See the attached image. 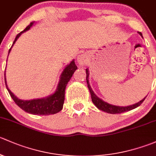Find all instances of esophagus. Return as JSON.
Returning a JSON list of instances; mask_svg holds the SVG:
<instances>
[{"label":"esophagus","instance_id":"obj_1","mask_svg":"<svg viewBox=\"0 0 156 156\" xmlns=\"http://www.w3.org/2000/svg\"><path fill=\"white\" fill-rule=\"evenodd\" d=\"M88 57L86 54H81L78 55L77 57V62L80 66H83L87 63Z\"/></svg>","mask_w":156,"mask_h":156}]
</instances>
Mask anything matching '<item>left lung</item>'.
Listing matches in <instances>:
<instances>
[{
    "instance_id": "left-lung-1",
    "label": "left lung",
    "mask_w": 156,
    "mask_h": 156,
    "mask_svg": "<svg viewBox=\"0 0 156 156\" xmlns=\"http://www.w3.org/2000/svg\"><path fill=\"white\" fill-rule=\"evenodd\" d=\"M139 34H140V36L142 37V34L140 32H139ZM86 82H87V85H88V88H89L90 94H91V101L92 102L94 103V105L99 109V110H102V111L106 112L107 113H111V114H117V113H124V112H127L129 111V110H133V109L136 108V107H139L141 104H142L143 101L145 100V98L147 97L144 98L143 100H141L140 101L136 103V104H132V105L130 106H127V107H120V106H115V105H112V104H108V103L104 101L101 100V98H99L97 95L94 93L93 90L91 89V86L89 85V70L86 69Z\"/></svg>"
}]
</instances>
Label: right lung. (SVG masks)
<instances>
[{"label":"right lung","instance_id":"add662e5","mask_svg":"<svg viewBox=\"0 0 156 156\" xmlns=\"http://www.w3.org/2000/svg\"><path fill=\"white\" fill-rule=\"evenodd\" d=\"M33 24L34 22H30V25L28 26H27L25 30L21 31L20 33L16 35V37L15 38V41H13L12 46L9 49V53L10 52L12 46L16 43V41L18 40L20 35L22 33L26 31V30H29L30 27L33 25ZM76 69H77V67L75 65L74 60H73L64 69L63 72H62L60 76L58 85L57 89H56L55 93L51 94V95L48 96V97L43 98L33 99V100L28 101H24L19 99L15 94H13V93L11 92L10 90L8 89L7 85H6L5 73H4V80H5L6 89H7L8 91H9L11 98H12V100L15 101L16 104L21 109H22L24 111L27 112V113L34 114V115H51V114H55L58 113L59 111H61L62 110L64 101H65V93L67 84L70 81L72 76H73V73H74Z\"/></svg>","mask_w":156,"mask_h":156}]
</instances>
